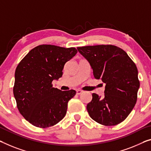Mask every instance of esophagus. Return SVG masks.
Returning <instances> with one entry per match:
<instances>
[{
  "mask_svg": "<svg viewBox=\"0 0 151 151\" xmlns=\"http://www.w3.org/2000/svg\"><path fill=\"white\" fill-rule=\"evenodd\" d=\"M76 94H77V95H80L81 93H83V91H82V90L78 89V90H76Z\"/></svg>",
  "mask_w": 151,
  "mask_h": 151,
  "instance_id": "1",
  "label": "esophagus"
}]
</instances>
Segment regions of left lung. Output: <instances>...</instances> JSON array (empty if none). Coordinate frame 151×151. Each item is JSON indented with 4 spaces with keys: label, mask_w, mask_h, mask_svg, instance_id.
Here are the masks:
<instances>
[{
    "label": "left lung",
    "mask_w": 151,
    "mask_h": 151,
    "mask_svg": "<svg viewBox=\"0 0 151 151\" xmlns=\"http://www.w3.org/2000/svg\"><path fill=\"white\" fill-rule=\"evenodd\" d=\"M77 49L88 60L94 77L106 84L104 97L93 93L87 105L90 117L106 126L123 122L138 98L140 81L135 63L124 50L112 45L78 47Z\"/></svg>",
    "instance_id": "obj_1"
}]
</instances>
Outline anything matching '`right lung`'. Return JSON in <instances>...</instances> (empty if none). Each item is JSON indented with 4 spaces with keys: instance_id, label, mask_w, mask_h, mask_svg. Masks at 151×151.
<instances>
[{
    "instance_id": "right-lung-1",
    "label": "right lung",
    "mask_w": 151,
    "mask_h": 151,
    "mask_svg": "<svg viewBox=\"0 0 151 151\" xmlns=\"http://www.w3.org/2000/svg\"><path fill=\"white\" fill-rule=\"evenodd\" d=\"M76 53L75 47L40 45L17 65L13 94L20 114L34 126L51 127L66 115L68 101L76 91L54 88L52 81L62 77L65 64Z\"/></svg>"
}]
</instances>
